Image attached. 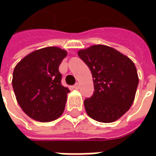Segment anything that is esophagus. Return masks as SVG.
<instances>
[{
    "label": "esophagus",
    "instance_id": "34e87169",
    "mask_svg": "<svg viewBox=\"0 0 156 156\" xmlns=\"http://www.w3.org/2000/svg\"><path fill=\"white\" fill-rule=\"evenodd\" d=\"M73 88H74V89H77V90L79 89V84H78V83H76V84L73 86Z\"/></svg>",
    "mask_w": 156,
    "mask_h": 156
}]
</instances>
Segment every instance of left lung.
I'll return each instance as SVG.
<instances>
[{"instance_id":"1","label":"left lung","mask_w":156,"mask_h":156,"mask_svg":"<svg viewBox=\"0 0 156 156\" xmlns=\"http://www.w3.org/2000/svg\"><path fill=\"white\" fill-rule=\"evenodd\" d=\"M93 75L94 90L84 100L90 118L102 123L119 119L130 108L139 77L135 65L127 56L105 45H93L78 51Z\"/></svg>"}]
</instances>
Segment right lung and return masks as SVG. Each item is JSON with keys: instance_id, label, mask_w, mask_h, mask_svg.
Instances as JSON below:
<instances>
[{"instance_id": "add662e5", "label": "right lung", "mask_w": 156, "mask_h": 156, "mask_svg": "<svg viewBox=\"0 0 156 156\" xmlns=\"http://www.w3.org/2000/svg\"><path fill=\"white\" fill-rule=\"evenodd\" d=\"M68 52L58 47L32 51L16 64L12 87L26 115L40 122H51L62 115L70 90L62 85L58 70Z\"/></svg>"}]
</instances>
